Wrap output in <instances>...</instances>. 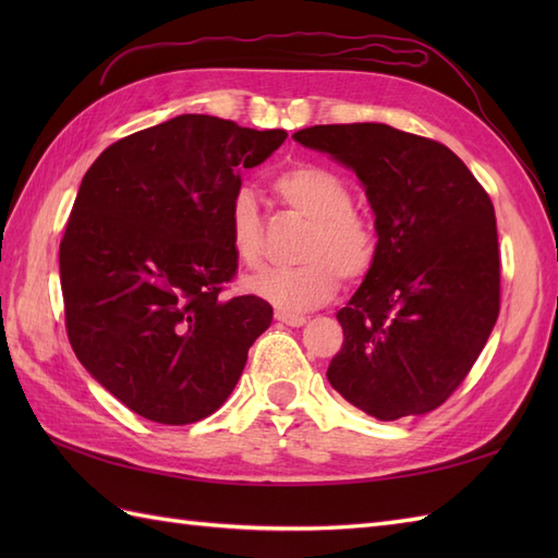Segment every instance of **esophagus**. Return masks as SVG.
Segmentation results:
<instances>
[{
    "mask_svg": "<svg viewBox=\"0 0 558 558\" xmlns=\"http://www.w3.org/2000/svg\"><path fill=\"white\" fill-rule=\"evenodd\" d=\"M276 322L292 326V328H300L306 324V316L302 314H290V312H276Z\"/></svg>",
    "mask_w": 558,
    "mask_h": 558,
    "instance_id": "esophagus-1",
    "label": "esophagus"
}]
</instances>
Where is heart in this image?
<instances>
[{"label":"heart","mask_w":558,"mask_h":558,"mask_svg":"<svg viewBox=\"0 0 558 558\" xmlns=\"http://www.w3.org/2000/svg\"><path fill=\"white\" fill-rule=\"evenodd\" d=\"M272 192L310 220L298 252L302 264L246 278L248 292L280 312H304L333 298L340 278L357 282L372 270L376 230L362 213L350 208L352 194L336 172L318 165H294L272 180ZM228 232L236 258L256 268L264 258V225L248 192H236L230 201Z\"/></svg>","instance_id":"obj_1"}]
</instances>
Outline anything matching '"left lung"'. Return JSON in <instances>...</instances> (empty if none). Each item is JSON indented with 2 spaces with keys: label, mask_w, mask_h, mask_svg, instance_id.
<instances>
[{
  "label": "left lung",
  "mask_w": 558,
  "mask_h": 558,
  "mask_svg": "<svg viewBox=\"0 0 558 558\" xmlns=\"http://www.w3.org/2000/svg\"><path fill=\"white\" fill-rule=\"evenodd\" d=\"M357 174L374 210L376 258L336 314L328 381L381 422L453 393L499 316L494 206L453 150L388 124H322L292 136Z\"/></svg>",
  "instance_id": "1"
}]
</instances>
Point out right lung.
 I'll use <instances>...</instances> for the list:
<instances>
[{"label":"right lung","mask_w":558,"mask_h":558,"mask_svg":"<svg viewBox=\"0 0 558 558\" xmlns=\"http://www.w3.org/2000/svg\"><path fill=\"white\" fill-rule=\"evenodd\" d=\"M286 138L180 114L117 141L83 174L59 244L66 333L86 372L141 417H208L270 326L268 302L220 290L236 270L228 210L242 170Z\"/></svg>","instance_id":"1"}]
</instances>
